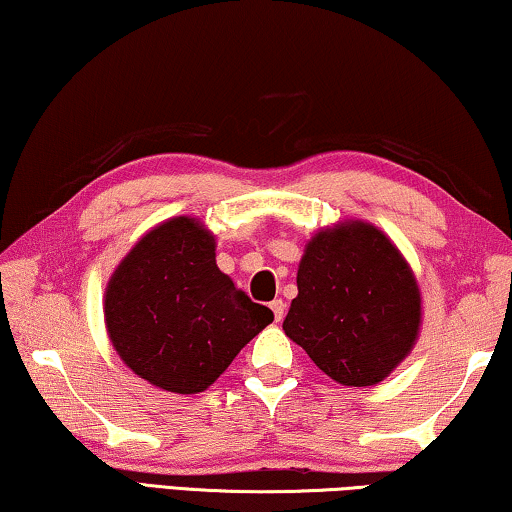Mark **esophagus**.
<instances>
[{
  "label": "esophagus",
  "mask_w": 512,
  "mask_h": 512,
  "mask_svg": "<svg viewBox=\"0 0 512 512\" xmlns=\"http://www.w3.org/2000/svg\"><path fill=\"white\" fill-rule=\"evenodd\" d=\"M285 301L282 299H276V301H271V310H273V319H276V322H282V317H285Z\"/></svg>",
  "instance_id": "esophagus-1"
}]
</instances>
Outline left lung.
<instances>
[{
    "label": "left lung",
    "instance_id": "left-lung-1",
    "mask_svg": "<svg viewBox=\"0 0 512 512\" xmlns=\"http://www.w3.org/2000/svg\"><path fill=\"white\" fill-rule=\"evenodd\" d=\"M296 285L282 329L340 384H377L414 347L421 294L377 227L347 223L319 232L305 248Z\"/></svg>",
    "mask_w": 512,
    "mask_h": 512
}]
</instances>
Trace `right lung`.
<instances>
[{
    "label": "right lung",
    "instance_id": "right-lung-1",
    "mask_svg": "<svg viewBox=\"0 0 512 512\" xmlns=\"http://www.w3.org/2000/svg\"><path fill=\"white\" fill-rule=\"evenodd\" d=\"M271 322L273 312L218 269L213 236L183 216L142 236L105 292V324L121 361L181 395L209 388Z\"/></svg>",
    "mask_w": 512,
    "mask_h": 512
}]
</instances>
